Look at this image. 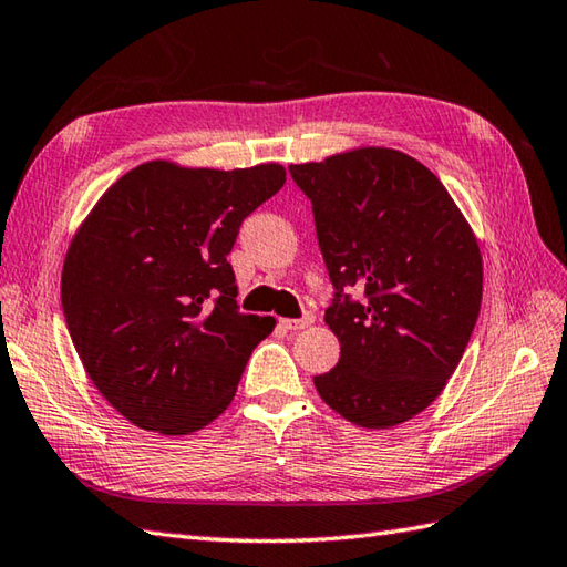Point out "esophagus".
<instances>
[{"label": "esophagus", "mask_w": 567, "mask_h": 567, "mask_svg": "<svg viewBox=\"0 0 567 567\" xmlns=\"http://www.w3.org/2000/svg\"><path fill=\"white\" fill-rule=\"evenodd\" d=\"M280 323H282V329H287V331H302V329H307L309 323H311V317H302V319H282Z\"/></svg>", "instance_id": "1"}]
</instances>
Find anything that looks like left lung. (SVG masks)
I'll return each mask as SVG.
<instances>
[{"mask_svg": "<svg viewBox=\"0 0 567 567\" xmlns=\"http://www.w3.org/2000/svg\"><path fill=\"white\" fill-rule=\"evenodd\" d=\"M315 214L339 336L321 400L365 429H388L436 400L473 336L483 258L429 167L390 148L290 165ZM358 291L353 298L350 292Z\"/></svg>", "mask_w": 567, "mask_h": 567, "instance_id": "8db88e82", "label": "left lung"}]
</instances>
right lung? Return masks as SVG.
Returning <instances> with one entry per match:
<instances>
[{"label":"right lung","mask_w":567,"mask_h":567,"mask_svg":"<svg viewBox=\"0 0 567 567\" xmlns=\"http://www.w3.org/2000/svg\"><path fill=\"white\" fill-rule=\"evenodd\" d=\"M285 185L282 165L143 163L104 192L63 265V315L94 388L141 429L185 436L231 404L272 317L240 315L238 228Z\"/></svg>","instance_id":"right-lung-1"}]
</instances>
